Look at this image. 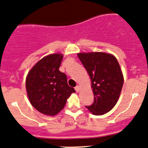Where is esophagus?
I'll use <instances>...</instances> for the list:
<instances>
[{"instance_id":"esophagus-1","label":"esophagus","mask_w":148,"mask_h":148,"mask_svg":"<svg viewBox=\"0 0 148 148\" xmlns=\"http://www.w3.org/2000/svg\"><path fill=\"white\" fill-rule=\"evenodd\" d=\"M75 91L77 92H80V87L79 86V85H77V86L75 87Z\"/></svg>"}]
</instances>
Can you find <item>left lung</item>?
I'll return each instance as SVG.
<instances>
[{
    "label": "left lung",
    "mask_w": 148,
    "mask_h": 148,
    "mask_svg": "<svg viewBox=\"0 0 148 148\" xmlns=\"http://www.w3.org/2000/svg\"><path fill=\"white\" fill-rule=\"evenodd\" d=\"M92 82L94 102L86 107L94 115H102L116 104L123 85V76L115 56L103 52L77 54Z\"/></svg>",
    "instance_id": "8db88e82"
}]
</instances>
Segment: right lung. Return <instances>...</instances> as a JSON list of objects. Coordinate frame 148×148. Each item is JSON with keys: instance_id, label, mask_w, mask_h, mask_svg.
Here are the masks:
<instances>
[{"instance_id": "1", "label": "right lung", "mask_w": 148, "mask_h": 148, "mask_svg": "<svg viewBox=\"0 0 148 148\" xmlns=\"http://www.w3.org/2000/svg\"><path fill=\"white\" fill-rule=\"evenodd\" d=\"M63 55L54 53L44 57L29 72L26 90L30 103L39 112L56 115L66 104L67 99L75 92L68 85L67 76L59 71Z\"/></svg>"}]
</instances>
